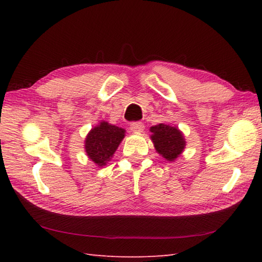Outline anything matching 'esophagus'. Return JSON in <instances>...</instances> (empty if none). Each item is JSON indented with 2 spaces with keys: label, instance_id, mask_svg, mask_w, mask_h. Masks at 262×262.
<instances>
[{
  "label": "esophagus",
  "instance_id": "1",
  "mask_svg": "<svg viewBox=\"0 0 262 262\" xmlns=\"http://www.w3.org/2000/svg\"><path fill=\"white\" fill-rule=\"evenodd\" d=\"M144 129V125L140 121H136V122H132L130 123V130L134 132V133H141L143 132Z\"/></svg>",
  "mask_w": 262,
  "mask_h": 262
}]
</instances>
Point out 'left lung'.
Masks as SVG:
<instances>
[{
    "instance_id": "8db88e82",
    "label": "left lung",
    "mask_w": 262,
    "mask_h": 262,
    "mask_svg": "<svg viewBox=\"0 0 262 262\" xmlns=\"http://www.w3.org/2000/svg\"><path fill=\"white\" fill-rule=\"evenodd\" d=\"M150 132L152 133L150 137L154 142L155 149L166 161L173 162L184 151L186 141L178 127L159 123L150 128Z\"/></svg>"
}]
</instances>
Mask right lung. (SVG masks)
<instances>
[{
	"label": "right lung",
	"mask_w": 262,
	"mask_h": 262,
	"mask_svg": "<svg viewBox=\"0 0 262 262\" xmlns=\"http://www.w3.org/2000/svg\"><path fill=\"white\" fill-rule=\"evenodd\" d=\"M125 137V129L106 121H100L99 125L89 132L85 139V152L88 157L96 165L104 166L112 158L115 150Z\"/></svg>",
	"instance_id": "obj_1"
}]
</instances>
